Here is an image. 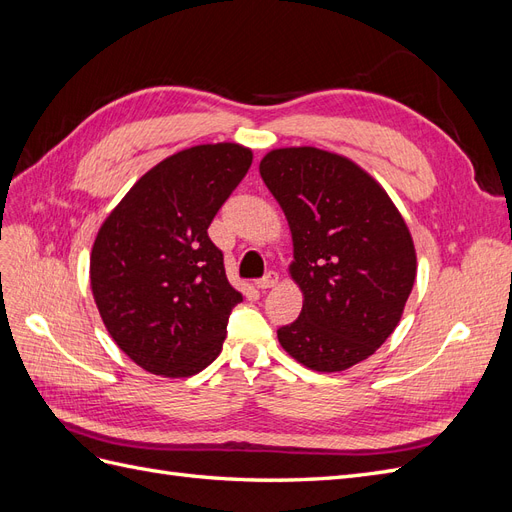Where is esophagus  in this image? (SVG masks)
Here are the masks:
<instances>
[{
	"instance_id": "obj_1",
	"label": "esophagus",
	"mask_w": 512,
	"mask_h": 512,
	"mask_svg": "<svg viewBox=\"0 0 512 512\" xmlns=\"http://www.w3.org/2000/svg\"><path fill=\"white\" fill-rule=\"evenodd\" d=\"M277 282H280V275H277L275 271H269L265 277H262V280L256 282V286H258L260 290H269V288L277 286Z\"/></svg>"
}]
</instances>
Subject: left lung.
I'll list each match as a JSON object with an SVG mask.
<instances>
[{
    "label": "left lung",
    "mask_w": 512,
    "mask_h": 512,
    "mask_svg": "<svg viewBox=\"0 0 512 512\" xmlns=\"http://www.w3.org/2000/svg\"><path fill=\"white\" fill-rule=\"evenodd\" d=\"M258 168L288 220V273L303 292L299 318L277 339L309 369L346 371L404 316L416 277L410 228L382 185L342 153L280 147Z\"/></svg>",
    "instance_id": "obj_1"
}]
</instances>
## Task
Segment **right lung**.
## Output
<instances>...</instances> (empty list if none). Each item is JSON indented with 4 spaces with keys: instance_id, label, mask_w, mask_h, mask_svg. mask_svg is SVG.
Returning a JSON list of instances; mask_svg holds the SVG:
<instances>
[{
    "instance_id": "right-lung-1",
    "label": "right lung",
    "mask_w": 512,
    "mask_h": 512,
    "mask_svg": "<svg viewBox=\"0 0 512 512\" xmlns=\"http://www.w3.org/2000/svg\"><path fill=\"white\" fill-rule=\"evenodd\" d=\"M252 158L239 143L181 149L149 168L98 230L89 282L100 318L149 374L188 378L222 352L243 297L207 228Z\"/></svg>"
}]
</instances>
